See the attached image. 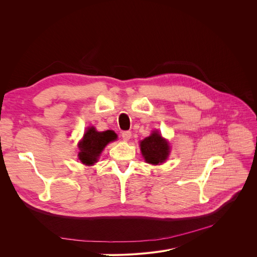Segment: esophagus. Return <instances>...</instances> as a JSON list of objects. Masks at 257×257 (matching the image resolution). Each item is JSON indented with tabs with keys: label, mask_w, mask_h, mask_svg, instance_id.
<instances>
[{
	"label": "esophagus",
	"mask_w": 257,
	"mask_h": 257,
	"mask_svg": "<svg viewBox=\"0 0 257 257\" xmlns=\"http://www.w3.org/2000/svg\"><path fill=\"white\" fill-rule=\"evenodd\" d=\"M131 136H132V133L130 131H123V132H121V139H123L126 142L131 139Z\"/></svg>",
	"instance_id": "34e87169"
}]
</instances>
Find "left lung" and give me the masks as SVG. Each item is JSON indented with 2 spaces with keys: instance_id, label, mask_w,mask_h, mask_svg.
Returning <instances> with one entry per match:
<instances>
[{
  "instance_id": "1",
  "label": "left lung",
  "mask_w": 257,
  "mask_h": 257,
  "mask_svg": "<svg viewBox=\"0 0 257 257\" xmlns=\"http://www.w3.org/2000/svg\"><path fill=\"white\" fill-rule=\"evenodd\" d=\"M141 151L147 163L159 165L168 158L170 146L158 132H153L149 138L141 142Z\"/></svg>"
}]
</instances>
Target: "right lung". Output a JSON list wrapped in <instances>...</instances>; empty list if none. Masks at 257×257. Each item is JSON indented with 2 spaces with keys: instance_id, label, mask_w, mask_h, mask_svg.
<instances>
[{
  "instance_id": "add662e5",
  "label": "right lung",
  "mask_w": 257,
  "mask_h": 257,
  "mask_svg": "<svg viewBox=\"0 0 257 257\" xmlns=\"http://www.w3.org/2000/svg\"><path fill=\"white\" fill-rule=\"evenodd\" d=\"M115 139L116 136L113 131L98 132L93 127L88 128L82 142L79 144V159L81 163L85 166L96 164L105 146Z\"/></svg>"
}]
</instances>
